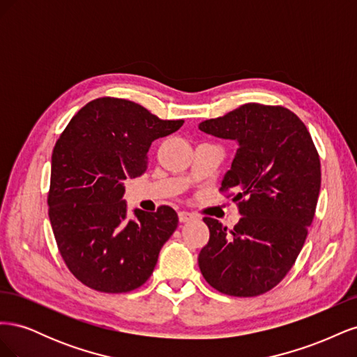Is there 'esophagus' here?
Returning <instances> with one entry per match:
<instances>
[{
  "label": "esophagus",
  "mask_w": 357,
  "mask_h": 357,
  "mask_svg": "<svg viewBox=\"0 0 357 357\" xmlns=\"http://www.w3.org/2000/svg\"><path fill=\"white\" fill-rule=\"evenodd\" d=\"M193 218H195V215H193L192 213H188V211H180V213H178V220H180L181 223H186V222L192 220Z\"/></svg>",
  "instance_id": "1"
}]
</instances>
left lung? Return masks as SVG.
<instances>
[{
    "mask_svg": "<svg viewBox=\"0 0 357 357\" xmlns=\"http://www.w3.org/2000/svg\"><path fill=\"white\" fill-rule=\"evenodd\" d=\"M198 128L238 143L220 190L236 192L241 214L232 231L204 218L210 240L199 269L225 295H262L282 282L305 243L321 183L319 153L307 126L280 105L248 102Z\"/></svg>",
    "mask_w": 357,
    "mask_h": 357,
    "instance_id": "8db88e82",
    "label": "left lung"
}]
</instances>
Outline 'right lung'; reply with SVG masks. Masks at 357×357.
<instances>
[{
	"label": "right lung",
	"mask_w": 357,
	"mask_h": 357,
	"mask_svg": "<svg viewBox=\"0 0 357 357\" xmlns=\"http://www.w3.org/2000/svg\"><path fill=\"white\" fill-rule=\"evenodd\" d=\"M185 121H162L128 100L86 104L63 129L52 153L49 219L63 262L83 284L123 294L144 284L172 232L177 213L134 210L128 218L126 178L139 177L158 138Z\"/></svg>",
	"instance_id": "add662e5"
}]
</instances>
